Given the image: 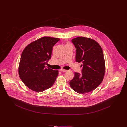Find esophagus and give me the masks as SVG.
<instances>
[{
  "label": "esophagus",
  "mask_w": 127,
  "mask_h": 127,
  "mask_svg": "<svg viewBox=\"0 0 127 127\" xmlns=\"http://www.w3.org/2000/svg\"><path fill=\"white\" fill-rule=\"evenodd\" d=\"M60 71H61V72H66V71H67V70H65V69H60Z\"/></svg>",
  "instance_id": "esophagus-1"
}]
</instances>
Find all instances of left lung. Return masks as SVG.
Instances as JSON below:
<instances>
[{"label": "left lung", "instance_id": "left-lung-1", "mask_svg": "<svg viewBox=\"0 0 127 127\" xmlns=\"http://www.w3.org/2000/svg\"><path fill=\"white\" fill-rule=\"evenodd\" d=\"M76 49V61L82 62V73L75 72L69 82L71 88L79 94L89 93L96 89L102 82L105 72L104 53L95 41L83 37L73 39Z\"/></svg>", "mask_w": 127, "mask_h": 127}]
</instances>
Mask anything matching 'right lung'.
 <instances>
[{
  "instance_id": "right-lung-1",
  "label": "right lung",
  "mask_w": 127,
  "mask_h": 127,
  "mask_svg": "<svg viewBox=\"0 0 127 127\" xmlns=\"http://www.w3.org/2000/svg\"><path fill=\"white\" fill-rule=\"evenodd\" d=\"M59 38L44 37L28 45L22 52L19 74L29 89L41 92L50 88L59 74L58 70L45 68L51 58L53 46Z\"/></svg>"
}]
</instances>
